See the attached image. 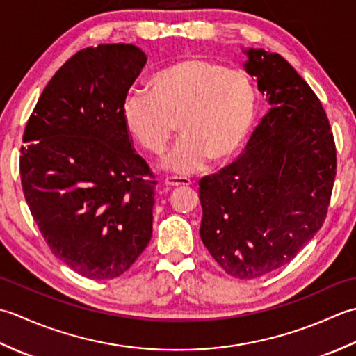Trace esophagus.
<instances>
[{
    "label": "esophagus",
    "mask_w": 356,
    "mask_h": 356,
    "mask_svg": "<svg viewBox=\"0 0 356 356\" xmlns=\"http://www.w3.org/2000/svg\"><path fill=\"white\" fill-rule=\"evenodd\" d=\"M164 183L169 187H177V186H191L192 181L186 177H168L164 179Z\"/></svg>",
    "instance_id": "obj_1"
}]
</instances>
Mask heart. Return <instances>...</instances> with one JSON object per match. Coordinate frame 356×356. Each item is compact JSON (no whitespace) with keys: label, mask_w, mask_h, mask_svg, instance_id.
<instances>
[{"label":"heart","mask_w":356,"mask_h":356,"mask_svg":"<svg viewBox=\"0 0 356 356\" xmlns=\"http://www.w3.org/2000/svg\"><path fill=\"white\" fill-rule=\"evenodd\" d=\"M149 95L132 92L121 107L122 124L136 146L163 154L179 130L175 150L164 165L179 173L221 164L248 136L257 106V89L244 69L206 58H186L158 70Z\"/></svg>","instance_id":"obj_1"}]
</instances>
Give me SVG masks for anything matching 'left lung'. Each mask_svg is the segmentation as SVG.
Wrapping results in <instances>:
<instances>
[{"instance_id": "1", "label": "left lung", "mask_w": 356, "mask_h": 356, "mask_svg": "<svg viewBox=\"0 0 356 356\" xmlns=\"http://www.w3.org/2000/svg\"><path fill=\"white\" fill-rule=\"evenodd\" d=\"M244 54L272 107L244 154L200 179V235L224 272L253 280L290 263L321 229L337 147L321 101L284 58Z\"/></svg>"}]
</instances>
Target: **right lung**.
<instances>
[{
    "mask_svg": "<svg viewBox=\"0 0 356 356\" xmlns=\"http://www.w3.org/2000/svg\"><path fill=\"white\" fill-rule=\"evenodd\" d=\"M146 54L86 47L58 69L27 120L24 198L54 255L90 280L118 278L152 236L155 175L136 155L121 107Z\"/></svg>",
    "mask_w": 356,
    "mask_h": 356,
    "instance_id": "obj_1",
    "label": "right lung"
}]
</instances>
